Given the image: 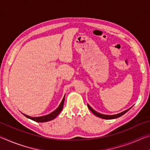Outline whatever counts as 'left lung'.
Here are the masks:
<instances>
[{
  "mask_svg": "<svg viewBox=\"0 0 150 150\" xmlns=\"http://www.w3.org/2000/svg\"><path fill=\"white\" fill-rule=\"evenodd\" d=\"M87 106H88V108H89V110H90L91 112H93L95 116H98V117H99V118H103V119H115V118H119V117H120V116H122V115H124L125 113H126L127 112H128V111L131 108H128V110H124V111H123V112H120V113L117 114V115H103V114H100V113H99V112H98L95 111L92 107H91V106H90L89 105H88V104H87Z\"/></svg>",
  "mask_w": 150,
  "mask_h": 150,
  "instance_id": "1",
  "label": "left lung"
}]
</instances>
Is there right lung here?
I'll use <instances>...</instances> for the list:
<instances>
[{
    "label": "right lung",
    "instance_id": "1",
    "mask_svg": "<svg viewBox=\"0 0 150 150\" xmlns=\"http://www.w3.org/2000/svg\"><path fill=\"white\" fill-rule=\"evenodd\" d=\"M64 101H65V96L64 97H63L62 101L61 102L59 106H58V107L55 109L54 111H53L52 112L49 114V115L42 116H38V117H32V116H28L26 115H25V114H23V113L22 114H23L26 118L31 119V120H34L35 122H45L50 121L57 117V116L59 115V114L61 112V111L62 110L63 107V104H64Z\"/></svg>",
    "mask_w": 150,
    "mask_h": 150
}]
</instances>
